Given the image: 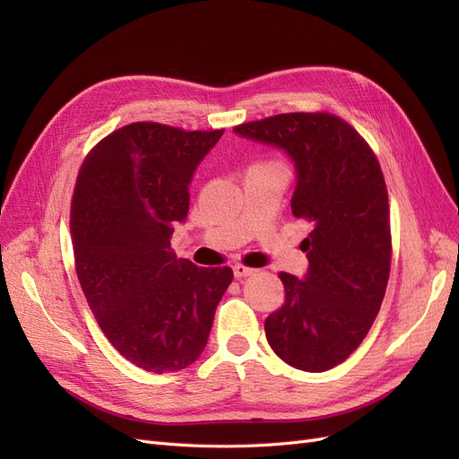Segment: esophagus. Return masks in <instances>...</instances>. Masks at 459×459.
Instances as JSON below:
<instances>
[{
	"mask_svg": "<svg viewBox=\"0 0 459 459\" xmlns=\"http://www.w3.org/2000/svg\"><path fill=\"white\" fill-rule=\"evenodd\" d=\"M233 273H235V277H247V275H253L255 270L245 266V264H235V266H233Z\"/></svg>",
	"mask_w": 459,
	"mask_h": 459,
	"instance_id": "1",
	"label": "esophagus"
}]
</instances>
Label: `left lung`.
<instances>
[{
	"label": "left lung",
	"instance_id": "8db88e82",
	"mask_svg": "<svg viewBox=\"0 0 459 459\" xmlns=\"http://www.w3.org/2000/svg\"><path fill=\"white\" fill-rule=\"evenodd\" d=\"M235 132L295 160L290 211L314 226L302 241L310 266L304 280L280 273L285 302L264 331L285 364L327 371L362 344L385 299L393 239L381 164L349 122L324 110L245 122Z\"/></svg>",
	"mask_w": 459,
	"mask_h": 459
}]
</instances>
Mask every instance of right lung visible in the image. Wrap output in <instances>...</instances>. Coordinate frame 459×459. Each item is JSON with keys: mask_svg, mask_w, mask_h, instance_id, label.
Segmentation results:
<instances>
[{"mask_svg": "<svg viewBox=\"0 0 459 459\" xmlns=\"http://www.w3.org/2000/svg\"><path fill=\"white\" fill-rule=\"evenodd\" d=\"M221 134L132 122L80 166L71 201L78 281L108 342L145 371L195 362L233 280L231 268H199L170 247L191 176Z\"/></svg>", "mask_w": 459, "mask_h": 459, "instance_id": "right-lung-1", "label": "right lung"}]
</instances>
